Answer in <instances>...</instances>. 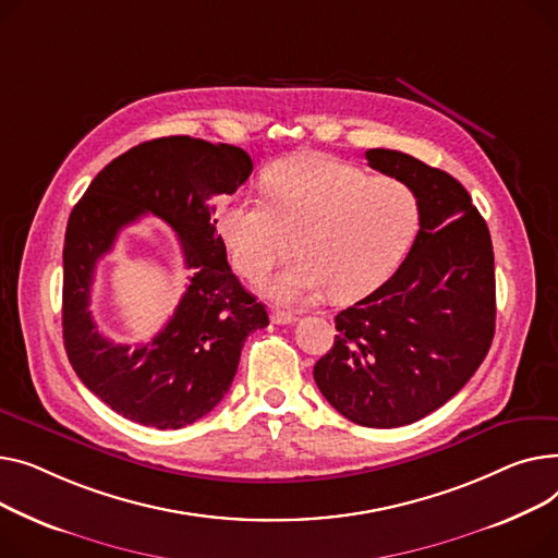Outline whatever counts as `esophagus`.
Listing matches in <instances>:
<instances>
[{"instance_id": "1", "label": "esophagus", "mask_w": 558, "mask_h": 558, "mask_svg": "<svg viewBox=\"0 0 558 558\" xmlns=\"http://www.w3.org/2000/svg\"><path fill=\"white\" fill-rule=\"evenodd\" d=\"M270 319H272L275 324H292V322H294V315H292V313H288V311H279V308H275V311L270 313Z\"/></svg>"}]
</instances>
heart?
<instances>
[{"label": "heart", "mask_w": 558, "mask_h": 558, "mask_svg": "<svg viewBox=\"0 0 558 558\" xmlns=\"http://www.w3.org/2000/svg\"><path fill=\"white\" fill-rule=\"evenodd\" d=\"M266 191L268 201H220L216 229L236 270L252 281L298 247L302 258L268 286L286 304H306L329 290L338 302L365 298L397 270L416 234L418 207L403 182L365 175L331 155L277 161Z\"/></svg>", "instance_id": "1"}]
</instances>
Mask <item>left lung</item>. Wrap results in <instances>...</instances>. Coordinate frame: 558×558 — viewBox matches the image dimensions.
<instances>
[{
	"label": "left lung",
	"mask_w": 558,
	"mask_h": 558,
	"mask_svg": "<svg viewBox=\"0 0 558 558\" xmlns=\"http://www.w3.org/2000/svg\"><path fill=\"white\" fill-rule=\"evenodd\" d=\"M365 157L414 193L418 234L395 275L336 315V342L313 378L349 421L399 428L452 399L486 357L496 333L494 245L452 175L399 150Z\"/></svg>",
	"instance_id": "8db88e82"
}]
</instances>
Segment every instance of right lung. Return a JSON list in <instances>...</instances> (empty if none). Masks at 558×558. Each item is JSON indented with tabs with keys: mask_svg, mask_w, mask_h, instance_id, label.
Wrapping results in <instances>:
<instances>
[{
	"mask_svg": "<svg viewBox=\"0 0 558 558\" xmlns=\"http://www.w3.org/2000/svg\"><path fill=\"white\" fill-rule=\"evenodd\" d=\"M252 173L243 148L193 137L144 142L112 159L72 209L62 250V338L83 385L117 414L178 430L211 412L229 391L245 338L268 326L227 264L216 234L214 198ZM150 213L177 232L194 270L168 326L137 350L97 333L88 311L95 264L118 232Z\"/></svg>",
	"mask_w": 558,
	"mask_h": 558,
	"instance_id": "1",
	"label": "right lung"
}]
</instances>
